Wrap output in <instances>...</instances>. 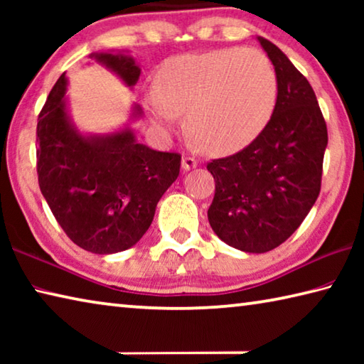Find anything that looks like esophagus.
<instances>
[{
	"mask_svg": "<svg viewBox=\"0 0 364 364\" xmlns=\"http://www.w3.org/2000/svg\"><path fill=\"white\" fill-rule=\"evenodd\" d=\"M181 167H183V170H193V168H196L197 167V160L194 159V157H183V160H181Z\"/></svg>",
	"mask_w": 364,
	"mask_h": 364,
	"instance_id": "34e87169",
	"label": "esophagus"
}]
</instances>
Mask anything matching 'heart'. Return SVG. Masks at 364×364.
Here are the masks:
<instances>
[{
    "label": "heart",
    "mask_w": 364,
    "mask_h": 364,
    "mask_svg": "<svg viewBox=\"0 0 364 364\" xmlns=\"http://www.w3.org/2000/svg\"><path fill=\"white\" fill-rule=\"evenodd\" d=\"M276 97L278 80L269 59L254 48H230L165 60L146 106L165 132L186 112L188 132L205 151L231 154L262 133Z\"/></svg>",
    "instance_id": "obj_1"
}]
</instances>
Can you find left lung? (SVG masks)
Listing matches in <instances>:
<instances>
[{
  "label": "left lung",
  "instance_id": "left-lung-1",
  "mask_svg": "<svg viewBox=\"0 0 364 364\" xmlns=\"http://www.w3.org/2000/svg\"><path fill=\"white\" fill-rule=\"evenodd\" d=\"M274 65L278 97L262 133L232 156L207 164L215 180L208 221L234 249L263 254L292 236L321 191L328 127L308 80L258 36Z\"/></svg>",
  "mask_w": 364,
  "mask_h": 364
}]
</instances>
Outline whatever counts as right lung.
<instances>
[{"label": "right lung", "mask_w": 364, "mask_h": 364, "mask_svg": "<svg viewBox=\"0 0 364 364\" xmlns=\"http://www.w3.org/2000/svg\"><path fill=\"white\" fill-rule=\"evenodd\" d=\"M128 86L141 69L122 54L93 53ZM67 80L49 91L36 125V173L41 194L72 242L93 254L136 244L151 226L157 202L180 175L181 156L136 143L127 128L109 136H82L65 114ZM134 115L141 109L134 106Z\"/></svg>", "instance_id": "add662e5"}]
</instances>
